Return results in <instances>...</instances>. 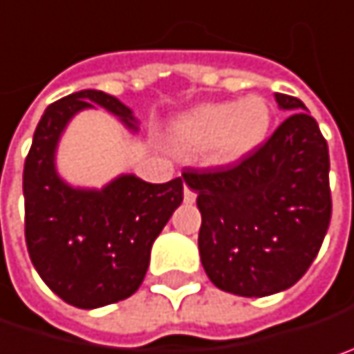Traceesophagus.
Instances as JSON below:
<instances>
[{
	"label": "esophagus",
	"instance_id": "obj_1",
	"mask_svg": "<svg viewBox=\"0 0 354 354\" xmlns=\"http://www.w3.org/2000/svg\"><path fill=\"white\" fill-rule=\"evenodd\" d=\"M196 201V192L188 186V184H184V203L186 205H192Z\"/></svg>",
	"mask_w": 354,
	"mask_h": 354
}]
</instances>
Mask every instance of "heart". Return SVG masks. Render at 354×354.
I'll use <instances>...</instances> for the list:
<instances>
[{"label": "heart", "mask_w": 354, "mask_h": 354, "mask_svg": "<svg viewBox=\"0 0 354 354\" xmlns=\"http://www.w3.org/2000/svg\"><path fill=\"white\" fill-rule=\"evenodd\" d=\"M272 121V105L259 95H247L237 103H205L178 115L168 140L178 156L205 153L210 166L229 168L266 144Z\"/></svg>", "instance_id": "heart-1"}]
</instances>
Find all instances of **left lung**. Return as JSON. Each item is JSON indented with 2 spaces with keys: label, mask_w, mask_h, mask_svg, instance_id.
I'll return each instance as SVG.
<instances>
[{
  "label": "left lung",
  "mask_w": 354,
  "mask_h": 354,
  "mask_svg": "<svg viewBox=\"0 0 354 354\" xmlns=\"http://www.w3.org/2000/svg\"><path fill=\"white\" fill-rule=\"evenodd\" d=\"M288 119L239 166L186 172L198 194V251L223 292L263 298L292 288L310 268L328 231V145L306 105L275 93Z\"/></svg>",
  "instance_id": "1"
}]
</instances>
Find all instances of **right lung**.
Returning a JSON list of instances; mask_svg holds the SVG:
<instances>
[{"label": "right lung", "mask_w": 354, "mask_h": 354, "mask_svg": "<svg viewBox=\"0 0 354 354\" xmlns=\"http://www.w3.org/2000/svg\"><path fill=\"white\" fill-rule=\"evenodd\" d=\"M105 109L138 133L140 119L117 97L86 88L52 103L34 131L24 164L26 243L50 290L82 310L115 304L138 292L151 245L182 203V178L149 184L119 174L101 188L73 186L56 166L68 123L86 109Z\"/></svg>", "instance_id": "1"}]
</instances>
